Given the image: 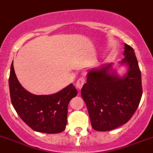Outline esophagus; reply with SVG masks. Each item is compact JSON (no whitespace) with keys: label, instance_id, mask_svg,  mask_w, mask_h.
<instances>
[{"label":"esophagus","instance_id":"obj_1","mask_svg":"<svg viewBox=\"0 0 153 153\" xmlns=\"http://www.w3.org/2000/svg\"><path fill=\"white\" fill-rule=\"evenodd\" d=\"M84 83H85V78L80 77L79 79H78L77 82H76V88H77V89L80 90V89L82 88V87H83V85L84 84Z\"/></svg>","mask_w":153,"mask_h":153}]
</instances>
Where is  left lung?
<instances>
[{
    "label": "left lung",
    "mask_w": 153,
    "mask_h": 153,
    "mask_svg": "<svg viewBox=\"0 0 153 153\" xmlns=\"http://www.w3.org/2000/svg\"><path fill=\"white\" fill-rule=\"evenodd\" d=\"M123 55L119 67L127 65V71L123 76L113 69V63L104 64L88 72L87 82L81 89L95 131H111L127 123L142 98L141 71L134 49L127 44Z\"/></svg>",
    "instance_id": "8db88e82"
}]
</instances>
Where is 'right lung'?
<instances>
[{"label":"right lung","mask_w":153,"mask_h":153,"mask_svg":"<svg viewBox=\"0 0 153 153\" xmlns=\"http://www.w3.org/2000/svg\"><path fill=\"white\" fill-rule=\"evenodd\" d=\"M9 90L14 108L20 118L33 131L58 134L65 129L68 105L69 101L77 94V91L73 84L55 94H33L20 84L11 65Z\"/></svg>","instance_id":"1"}]
</instances>
